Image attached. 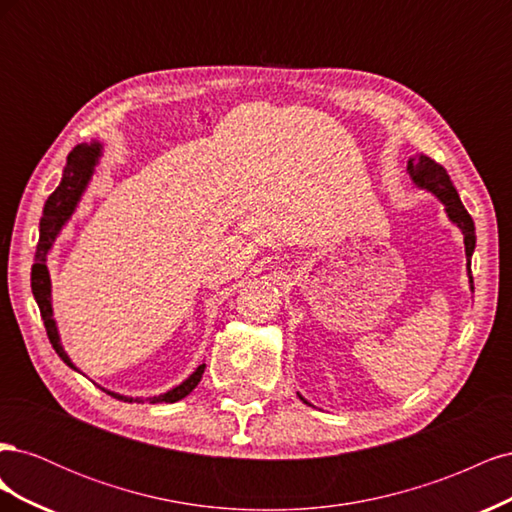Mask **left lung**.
<instances>
[{
  "mask_svg": "<svg viewBox=\"0 0 512 512\" xmlns=\"http://www.w3.org/2000/svg\"><path fill=\"white\" fill-rule=\"evenodd\" d=\"M408 175L412 179V183L416 185V188L421 190H427L431 192L433 196H436L440 203L444 205V211L448 215V220H451L463 235V245H466V260H468V277H470V290H474V282H472V269H470V262H472V254H474V247H476V232H474V222L470 218V213L466 211V207H463L461 198L455 190V185L451 181V177H448L446 170L438 164L433 162L431 158L427 156H418V158H410L408 160ZM299 395V393H297ZM299 399L303 401V404L312 406L309 404L307 399H303L299 395Z\"/></svg>",
  "mask_w": 512,
  "mask_h": 512,
  "instance_id": "1",
  "label": "left lung"
}]
</instances>
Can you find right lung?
Segmentation results:
<instances>
[{"instance_id":"right-lung-1","label":"right lung","mask_w":512,"mask_h":512,"mask_svg":"<svg viewBox=\"0 0 512 512\" xmlns=\"http://www.w3.org/2000/svg\"><path fill=\"white\" fill-rule=\"evenodd\" d=\"M102 156V143H83V145H76L70 156L68 162L64 166V175H61V181L57 185V190L49 196V200L44 203V211H42V218H40V239L36 245V258H34V267H32V292H34V299L40 307V316L44 320V327H46V335H49L51 344L55 348V352L59 354V359L64 361L68 367H72L74 371H79L72 361L68 352L61 346V337L57 331V322L53 318V301H51V275H49V267H46V258H49V252L53 250V243L59 237L61 228L68 224V220L72 218V213L79 207L81 198L87 190V185L96 173V166L98 160ZM205 374V363L198 365L192 374L185 378L181 384H177L175 389H170L166 393L160 395H153V397H128V395H119L104 389H100L111 395L115 399L121 401H128V404H175V401L183 399L185 395H190L196 384L200 382Z\"/></svg>"}]
</instances>
